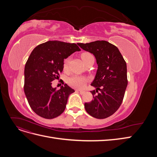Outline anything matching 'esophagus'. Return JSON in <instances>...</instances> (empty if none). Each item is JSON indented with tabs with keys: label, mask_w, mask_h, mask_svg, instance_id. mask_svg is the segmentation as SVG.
Segmentation results:
<instances>
[{
	"label": "esophagus",
	"mask_w": 157,
	"mask_h": 157,
	"mask_svg": "<svg viewBox=\"0 0 157 157\" xmlns=\"http://www.w3.org/2000/svg\"><path fill=\"white\" fill-rule=\"evenodd\" d=\"M77 92H79L80 94H84L85 93V91H83V90H77Z\"/></svg>",
	"instance_id": "obj_1"
}]
</instances>
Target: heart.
<instances>
[{
    "instance_id": "obj_1",
    "label": "heart",
    "mask_w": 157,
    "mask_h": 157,
    "mask_svg": "<svg viewBox=\"0 0 157 157\" xmlns=\"http://www.w3.org/2000/svg\"><path fill=\"white\" fill-rule=\"evenodd\" d=\"M92 56L91 54L88 53V52H84L81 54V58L83 60L84 62H85L89 57ZM69 63V58H67L64 59L63 67L64 70H67L68 68ZM88 82V78L84 76L80 75H73L68 80V84L70 85L71 87L77 88V89H82L84 86L86 85Z\"/></svg>"
}]
</instances>
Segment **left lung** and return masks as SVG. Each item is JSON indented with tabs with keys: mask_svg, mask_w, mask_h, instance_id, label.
<instances>
[{
	"mask_svg": "<svg viewBox=\"0 0 157 157\" xmlns=\"http://www.w3.org/2000/svg\"><path fill=\"white\" fill-rule=\"evenodd\" d=\"M78 45L94 55L98 66L91 84L96 88L90 92L94 99L84 103L85 109L94 118H107L118 110L124 96L128 85L126 61L117 47L107 41L96 40Z\"/></svg>",
	"mask_w": 157,
	"mask_h": 157,
	"instance_id": "left-lung-1",
	"label": "left lung"
}]
</instances>
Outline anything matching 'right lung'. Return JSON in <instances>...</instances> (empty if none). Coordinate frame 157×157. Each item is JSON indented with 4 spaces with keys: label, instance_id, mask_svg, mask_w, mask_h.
Here are the masks:
<instances>
[{
    "label": "right lung",
    "instance_id": "1",
    "mask_svg": "<svg viewBox=\"0 0 157 157\" xmlns=\"http://www.w3.org/2000/svg\"><path fill=\"white\" fill-rule=\"evenodd\" d=\"M76 51H80L76 44L58 40L46 42L32 51L25 66L24 92L36 115L52 119L64 111L75 90L67 84L57 90L52 88V82L59 78L64 59Z\"/></svg>",
    "mask_w": 157,
    "mask_h": 157
}]
</instances>
